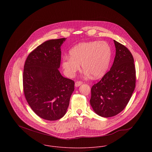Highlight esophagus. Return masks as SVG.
I'll return each mask as SVG.
<instances>
[{
	"label": "esophagus",
	"mask_w": 152,
	"mask_h": 152,
	"mask_svg": "<svg viewBox=\"0 0 152 152\" xmlns=\"http://www.w3.org/2000/svg\"><path fill=\"white\" fill-rule=\"evenodd\" d=\"M82 84H83V82H82V81H76L75 83V86L77 87H79V86H81Z\"/></svg>",
	"instance_id": "obj_1"
}]
</instances>
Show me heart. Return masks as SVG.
I'll return each mask as SVG.
<instances>
[{
  "label": "heart",
  "mask_w": 152,
  "mask_h": 152,
  "mask_svg": "<svg viewBox=\"0 0 152 152\" xmlns=\"http://www.w3.org/2000/svg\"><path fill=\"white\" fill-rule=\"evenodd\" d=\"M111 48L105 42H90L78 44L69 51V56H65L62 66L65 74L72 77L80 69L93 78L102 77L107 71L111 58Z\"/></svg>",
  "instance_id": "b5f03b06"
}]
</instances>
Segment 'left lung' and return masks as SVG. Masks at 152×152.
<instances>
[{"instance_id": "left-lung-1", "label": "left lung", "mask_w": 152, "mask_h": 152, "mask_svg": "<svg viewBox=\"0 0 152 152\" xmlns=\"http://www.w3.org/2000/svg\"><path fill=\"white\" fill-rule=\"evenodd\" d=\"M116 55L110 70L91 88L90 104L98 115L109 118L122 112L128 104L136 85V69L130 51L113 40Z\"/></svg>"}]
</instances>
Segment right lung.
Returning a JSON list of instances; mask_svg holds the SVG:
<instances>
[{
	"mask_svg": "<svg viewBox=\"0 0 152 152\" xmlns=\"http://www.w3.org/2000/svg\"><path fill=\"white\" fill-rule=\"evenodd\" d=\"M65 38L53 39L39 45L24 65L25 98L34 113L47 121H56L66 113L74 90V81L64 78L58 68L61 46Z\"/></svg>",
	"mask_w": 152,
	"mask_h": 152,
	"instance_id": "1",
	"label": "right lung"
}]
</instances>
